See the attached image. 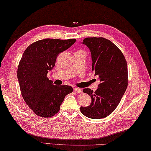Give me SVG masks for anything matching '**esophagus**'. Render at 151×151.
<instances>
[{
	"mask_svg": "<svg viewBox=\"0 0 151 151\" xmlns=\"http://www.w3.org/2000/svg\"><path fill=\"white\" fill-rule=\"evenodd\" d=\"M73 91L76 92V93H81L82 92L81 89L78 88H76V87L73 88Z\"/></svg>",
	"mask_w": 151,
	"mask_h": 151,
	"instance_id": "1",
	"label": "esophagus"
}]
</instances>
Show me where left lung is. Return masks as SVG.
Here are the masks:
<instances>
[{"instance_id":"8db88e82","label":"left lung","mask_w":151,"mask_h":151,"mask_svg":"<svg viewBox=\"0 0 151 151\" xmlns=\"http://www.w3.org/2000/svg\"><path fill=\"white\" fill-rule=\"evenodd\" d=\"M82 44L91 52L92 70L99 76L100 84L95 92L83 89L91 98V103L81 107L85 116L101 119L111 114L126 91L128 85L127 63L123 53L116 45L103 37H87Z\"/></svg>"}]
</instances>
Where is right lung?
I'll return each mask as SVG.
<instances>
[{
  "label": "right lung",
  "instance_id": "obj_1",
  "mask_svg": "<svg viewBox=\"0 0 151 151\" xmlns=\"http://www.w3.org/2000/svg\"><path fill=\"white\" fill-rule=\"evenodd\" d=\"M76 40L44 39L31 44L19 62L17 78L22 98L35 114L49 117L58 112L67 95L73 91L69 86H55L47 75L55 65L58 54Z\"/></svg>",
  "mask_w": 151,
  "mask_h": 151
}]
</instances>
